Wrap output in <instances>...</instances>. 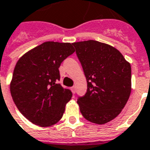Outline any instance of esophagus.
Returning <instances> with one entry per match:
<instances>
[{
	"label": "esophagus",
	"instance_id": "34e87169",
	"mask_svg": "<svg viewBox=\"0 0 150 150\" xmlns=\"http://www.w3.org/2000/svg\"><path fill=\"white\" fill-rule=\"evenodd\" d=\"M71 91H72V92H73V93L75 94V86H72V87H71Z\"/></svg>",
	"mask_w": 150,
	"mask_h": 150
}]
</instances>
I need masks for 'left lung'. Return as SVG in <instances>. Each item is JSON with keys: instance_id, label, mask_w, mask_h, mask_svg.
Masks as SVG:
<instances>
[{"instance_id": "8db88e82", "label": "left lung", "mask_w": 150, "mask_h": 150, "mask_svg": "<svg viewBox=\"0 0 150 150\" xmlns=\"http://www.w3.org/2000/svg\"><path fill=\"white\" fill-rule=\"evenodd\" d=\"M87 82L77 103L86 120L105 124L117 117L131 92V67L122 53L96 40L73 43Z\"/></svg>"}]
</instances>
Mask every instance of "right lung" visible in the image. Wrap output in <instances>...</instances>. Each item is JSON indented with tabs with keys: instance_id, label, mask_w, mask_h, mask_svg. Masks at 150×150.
I'll return each instance as SVG.
<instances>
[{
	"instance_id": "right-lung-1",
	"label": "right lung",
	"mask_w": 150,
	"mask_h": 150,
	"mask_svg": "<svg viewBox=\"0 0 150 150\" xmlns=\"http://www.w3.org/2000/svg\"><path fill=\"white\" fill-rule=\"evenodd\" d=\"M74 52L70 43L47 41L30 50L17 61L10 92L17 109L33 124L47 127L63 117L72 93L58 83L59 67Z\"/></svg>"
}]
</instances>
